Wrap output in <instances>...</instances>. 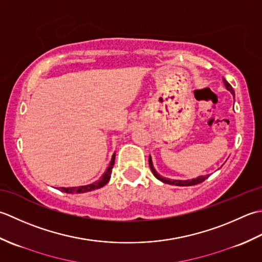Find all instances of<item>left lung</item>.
Listing matches in <instances>:
<instances>
[{
  "label": "left lung",
  "mask_w": 262,
  "mask_h": 262,
  "mask_svg": "<svg viewBox=\"0 0 262 262\" xmlns=\"http://www.w3.org/2000/svg\"><path fill=\"white\" fill-rule=\"evenodd\" d=\"M223 81H224V84H225L226 89L228 90L229 93H231L233 96H235V93H234V90L232 88L231 84H229L225 79L223 78ZM149 166H150V169L152 174L156 176V179H158L159 181H162L163 183H166V184H170V185H178V186H190V185H195V184H199L201 182H204V181L206 179L209 178V175H201V176H198V178L195 179H192V180H170V179H166V178H163L162 175H159L157 173V170L155 169L154 165H152V161H151V157L149 156Z\"/></svg>",
  "instance_id": "obj_1"
}]
</instances>
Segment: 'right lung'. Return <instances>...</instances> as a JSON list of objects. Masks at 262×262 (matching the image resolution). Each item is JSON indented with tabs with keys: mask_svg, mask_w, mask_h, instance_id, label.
Here are the masks:
<instances>
[{
	"mask_svg": "<svg viewBox=\"0 0 262 262\" xmlns=\"http://www.w3.org/2000/svg\"><path fill=\"white\" fill-rule=\"evenodd\" d=\"M114 162H115V154L112 156L111 163L108 165L107 169H106V172L103 174V176H101L98 181H96V182H94L92 184H88V185L74 186V188H60V190L62 192H66V193H84V192H89V191H93L96 189L103 188V186L107 183L111 179L112 168H113V166H114Z\"/></svg>",
	"mask_w": 262,
	"mask_h": 262,
	"instance_id": "1",
	"label": "right lung"
}]
</instances>
